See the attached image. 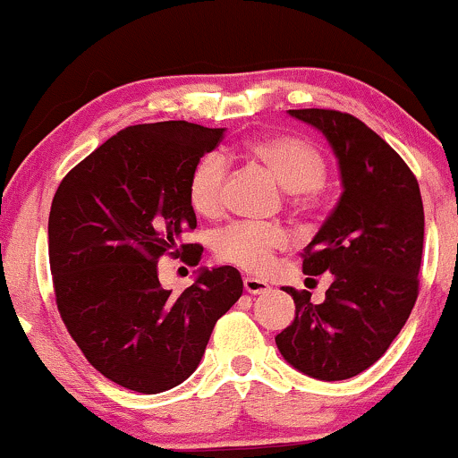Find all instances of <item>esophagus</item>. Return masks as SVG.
Instances as JSON below:
<instances>
[{
  "label": "esophagus",
  "instance_id": "obj_1",
  "mask_svg": "<svg viewBox=\"0 0 458 458\" xmlns=\"http://www.w3.org/2000/svg\"><path fill=\"white\" fill-rule=\"evenodd\" d=\"M243 285H245V292H250V294H267V292L271 290V285L256 277H245Z\"/></svg>",
  "mask_w": 458,
  "mask_h": 458
}]
</instances>
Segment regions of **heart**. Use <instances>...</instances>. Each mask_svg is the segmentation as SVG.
Masks as SVG:
<instances>
[{"label": "heart", "mask_w": 458, "mask_h": 458, "mask_svg": "<svg viewBox=\"0 0 458 458\" xmlns=\"http://www.w3.org/2000/svg\"><path fill=\"white\" fill-rule=\"evenodd\" d=\"M245 151L290 191L292 205L307 208L316 202L318 187L327 181V159L316 145L299 136L277 134L250 140ZM225 179L228 162L222 153L211 151L198 159L187 181V198L198 215L215 219L224 213ZM292 236L282 225L234 224L217 234L215 256L243 271L264 273L275 253L288 250Z\"/></svg>", "instance_id": "b5f03b06"}]
</instances>
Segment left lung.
<instances>
[{
    "label": "left lung",
    "mask_w": 458,
    "mask_h": 458,
    "mask_svg": "<svg viewBox=\"0 0 458 458\" xmlns=\"http://www.w3.org/2000/svg\"><path fill=\"white\" fill-rule=\"evenodd\" d=\"M327 136L339 159V205L302 250V271H330L327 301L284 288L296 318L275 337L292 367L316 379L354 377L384 356L418 299L424 211L420 187L403 157L354 114L290 110Z\"/></svg>",
    "instance_id": "8db88e82"
}]
</instances>
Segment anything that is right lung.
Masks as SVG:
<instances>
[{"label": "right lung", "instance_id": "right-lung-1", "mask_svg": "<svg viewBox=\"0 0 458 458\" xmlns=\"http://www.w3.org/2000/svg\"><path fill=\"white\" fill-rule=\"evenodd\" d=\"M224 128L187 121L130 125L64 176L48 215L55 302L70 337L104 377L142 394L196 371L215 322L243 294L234 267L202 268L179 294L159 284L162 256L196 267L202 247L187 198L191 168Z\"/></svg>", "mask_w": 458, "mask_h": 458}]
</instances>
